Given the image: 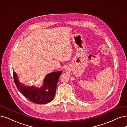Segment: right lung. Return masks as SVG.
<instances>
[{
	"instance_id": "right-lung-1",
	"label": "right lung",
	"mask_w": 127,
	"mask_h": 127,
	"mask_svg": "<svg viewBox=\"0 0 127 127\" xmlns=\"http://www.w3.org/2000/svg\"><path fill=\"white\" fill-rule=\"evenodd\" d=\"M62 74V71H59L48 74L44 79L43 85L40 88L25 86L19 82L17 75L14 71L13 76L18 90L21 94L35 104H44L53 99L59 79Z\"/></svg>"
}]
</instances>
